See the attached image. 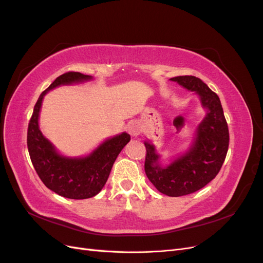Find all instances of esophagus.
I'll use <instances>...</instances> for the list:
<instances>
[{
    "instance_id": "1",
    "label": "esophagus",
    "mask_w": 263,
    "mask_h": 263,
    "mask_svg": "<svg viewBox=\"0 0 263 263\" xmlns=\"http://www.w3.org/2000/svg\"><path fill=\"white\" fill-rule=\"evenodd\" d=\"M127 129H128V133L132 135L133 137H137L138 135L140 134V132H141L140 126L137 123H135V122L130 123L128 125V128H127Z\"/></svg>"
}]
</instances>
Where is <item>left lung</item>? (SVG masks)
I'll return each mask as SVG.
<instances>
[{
  "label": "left lung",
  "mask_w": 263,
  "mask_h": 263,
  "mask_svg": "<svg viewBox=\"0 0 263 263\" xmlns=\"http://www.w3.org/2000/svg\"><path fill=\"white\" fill-rule=\"evenodd\" d=\"M170 80L193 92L205 110L189 148L168 164L161 162L162 156L156 146L145 140V171L149 181L159 192L177 197L196 192L217 176L227 155L229 133L218 95L201 79L180 76Z\"/></svg>",
  "instance_id": "obj_1"
}]
</instances>
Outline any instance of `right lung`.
Returning a JSON list of instances; mask_svg holds the SVG:
<instances>
[{
    "instance_id": "add662e5",
    "label": "right lung",
    "mask_w": 263,
    "mask_h": 263,
    "mask_svg": "<svg viewBox=\"0 0 263 263\" xmlns=\"http://www.w3.org/2000/svg\"><path fill=\"white\" fill-rule=\"evenodd\" d=\"M93 80L92 76L67 72L45 90L34 107L27 132L28 153L37 174L49 190L60 196L84 200L101 192L123 148L130 141L127 133L108 137L89 155L70 157L60 154L39 128V115L45 95L61 85H73Z\"/></svg>"
}]
</instances>
